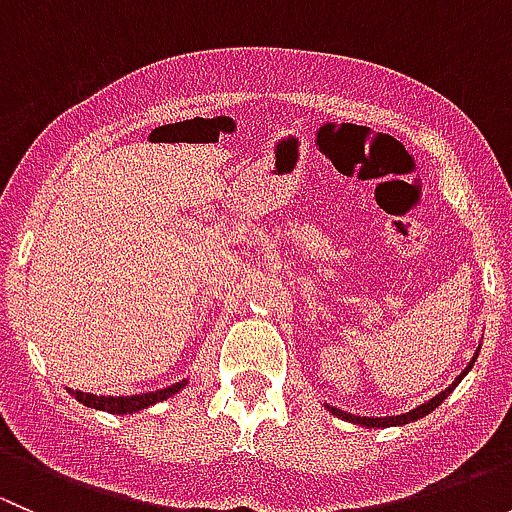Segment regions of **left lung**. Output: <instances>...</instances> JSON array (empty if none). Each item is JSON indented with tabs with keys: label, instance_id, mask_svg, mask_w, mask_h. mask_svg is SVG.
<instances>
[{
	"label": "left lung",
	"instance_id": "obj_1",
	"mask_svg": "<svg viewBox=\"0 0 512 512\" xmlns=\"http://www.w3.org/2000/svg\"><path fill=\"white\" fill-rule=\"evenodd\" d=\"M468 369H471V366H468ZM466 369V371H468ZM466 371H463L461 376H458L456 381H453L451 386H448L446 391H441V394L438 396H433L431 401H426V404H421V406H416L414 411H409V414H404V416H386V418H369V416H352V414H344L342 409H334V406H327L329 411H332L334 416H339V418H344V421H352V423H359V426H369V428H384V426H404V423H409V421H418V418H423L426 414H431L433 409H438V406L443 404V399H446L448 394H451L453 389H456L458 384H461V379L463 376H466Z\"/></svg>",
	"mask_w": 512,
	"mask_h": 512
}]
</instances>
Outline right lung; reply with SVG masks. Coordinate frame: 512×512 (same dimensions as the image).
Returning a JSON list of instances; mask_svg holds the SVG:
<instances>
[{
    "instance_id": "right-lung-1",
    "label": "right lung",
    "mask_w": 512,
    "mask_h": 512,
    "mask_svg": "<svg viewBox=\"0 0 512 512\" xmlns=\"http://www.w3.org/2000/svg\"><path fill=\"white\" fill-rule=\"evenodd\" d=\"M183 381L178 384L168 386V389L160 391H148V394H136V396H94V394H84V391H71L76 396V401H81L84 406H91V409H101L108 411V414H136V411L148 409V406L158 404V401L170 399L175 391L183 389Z\"/></svg>"
}]
</instances>
